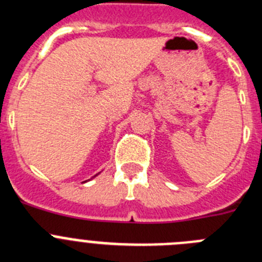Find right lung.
Wrapping results in <instances>:
<instances>
[{
    "instance_id": "obj_1",
    "label": "right lung",
    "mask_w": 262,
    "mask_h": 262,
    "mask_svg": "<svg viewBox=\"0 0 262 262\" xmlns=\"http://www.w3.org/2000/svg\"><path fill=\"white\" fill-rule=\"evenodd\" d=\"M96 176H97V174H96ZM96 176H94V177H96Z\"/></svg>"
}]
</instances>
